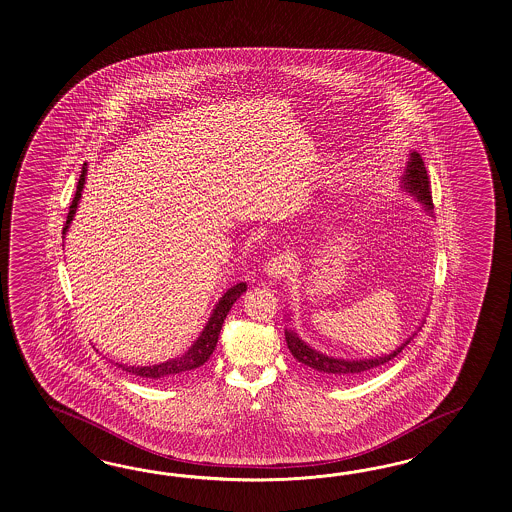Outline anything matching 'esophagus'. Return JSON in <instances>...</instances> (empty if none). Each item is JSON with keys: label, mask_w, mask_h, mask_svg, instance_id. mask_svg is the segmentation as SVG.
Instances as JSON below:
<instances>
[{"label": "esophagus", "mask_w": 512, "mask_h": 512, "mask_svg": "<svg viewBox=\"0 0 512 512\" xmlns=\"http://www.w3.org/2000/svg\"><path fill=\"white\" fill-rule=\"evenodd\" d=\"M265 273L273 280H280L289 273V262L286 256H275L265 265Z\"/></svg>", "instance_id": "34e87169"}]
</instances>
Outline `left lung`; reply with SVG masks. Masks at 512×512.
<instances>
[{
	"label": "left lung",
	"instance_id": "left-lung-1",
	"mask_svg": "<svg viewBox=\"0 0 512 512\" xmlns=\"http://www.w3.org/2000/svg\"><path fill=\"white\" fill-rule=\"evenodd\" d=\"M403 189L416 198L418 202L423 204L425 211L433 210V195H431V182H429V174L425 169V163L421 159L418 152H412L408 159L405 176H403ZM414 338V334L403 341L394 353L384 354V356H375V358H362V360H343V358H334L328 354L319 353L312 349L306 341H302L295 330L286 328V343L288 349L293 354V358L297 362H301L312 375H317L321 379H354L360 377L367 371H371L373 367L382 366L390 360H394L397 354L401 353L407 347L410 340Z\"/></svg>",
	"mask_w": 512,
	"mask_h": 512
}]
</instances>
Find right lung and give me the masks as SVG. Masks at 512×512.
Instances as JSON below:
<instances>
[{
    "label": "right lung",
    "mask_w": 512,
    "mask_h": 512,
    "mask_svg": "<svg viewBox=\"0 0 512 512\" xmlns=\"http://www.w3.org/2000/svg\"><path fill=\"white\" fill-rule=\"evenodd\" d=\"M85 176H87V163H83V169H81V176H79L78 187H76V195L74 200L70 204V211L66 215L65 228H63V236L68 230V226L72 223L76 210H78L79 198H81V191H83V185H85ZM247 291V284L245 282H239L236 286L228 289L221 297V301L215 304L213 312H211L210 319L206 323L204 330L200 332L198 340L189 347L187 353L178 356V358H171L167 362H161L156 366H126V364H117L118 367H122V371L126 373H132L137 377H143V379L152 380H169L174 377H180L185 373H191L195 371L197 367L204 366L208 362L211 353L215 351L217 347V340H219V334H221V328H223L224 319L230 312V308L234 306V302Z\"/></svg>",
    "instance_id": "obj_1"
}]
</instances>
